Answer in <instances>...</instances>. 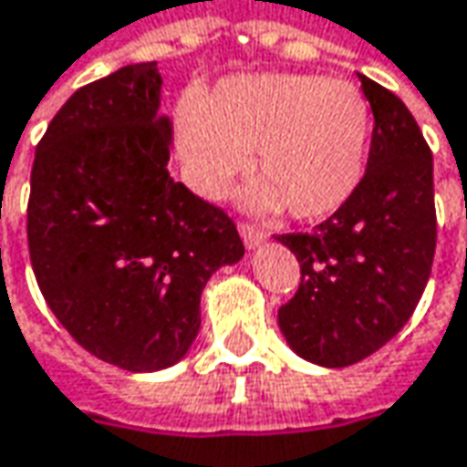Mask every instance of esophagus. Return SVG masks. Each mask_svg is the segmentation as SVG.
<instances>
[{
    "label": "esophagus",
    "instance_id": "esophagus-1",
    "mask_svg": "<svg viewBox=\"0 0 467 467\" xmlns=\"http://www.w3.org/2000/svg\"><path fill=\"white\" fill-rule=\"evenodd\" d=\"M239 234H242L246 249H254V246H260V244L267 239V234H265L262 228H257V225H249V223L239 225Z\"/></svg>",
    "mask_w": 467,
    "mask_h": 467
}]
</instances>
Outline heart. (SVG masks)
I'll list each match as a JSON object with an SVG mask.
<instances>
[{
  "label": "heart",
  "instance_id": "1",
  "mask_svg": "<svg viewBox=\"0 0 467 467\" xmlns=\"http://www.w3.org/2000/svg\"><path fill=\"white\" fill-rule=\"evenodd\" d=\"M371 111L364 93L319 75L262 72L221 80L176 117L187 184L218 200L246 166L260 179L246 205L301 221L337 213L364 179Z\"/></svg>",
  "mask_w": 467,
  "mask_h": 467
}]
</instances>
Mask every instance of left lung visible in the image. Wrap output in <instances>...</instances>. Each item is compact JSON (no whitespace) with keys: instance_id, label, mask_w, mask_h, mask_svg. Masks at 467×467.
<instances>
[{"instance_id":"left-lung-1","label":"left lung","mask_w":467,"mask_h":467,"mask_svg":"<svg viewBox=\"0 0 467 467\" xmlns=\"http://www.w3.org/2000/svg\"><path fill=\"white\" fill-rule=\"evenodd\" d=\"M358 80L374 114L361 184L312 234L278 236L301 265L296 296L278 309L280 332L327 368L358 364L403 330L437 246L431 150L403 100Z\"/></svg>"}]
</instances>
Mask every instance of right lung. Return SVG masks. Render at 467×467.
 <instances>
[{"mask_svg":"<svg viewBox=\"0 0 467 467\" xmlns=\"http://www.w3.org/2000/svg\"><path fill=\"white\" fill-rule=\"evenodd\" d=\"M155 62L90 82L51 119L27 200L30 265L82 348L124 371L182 361L210 275L244 257L234 221L169 171Z\"/></svg>","mask_w":467,"mask_h":467,"instance_id":"right-lung-1","label":"right lung"}]
</instances>
